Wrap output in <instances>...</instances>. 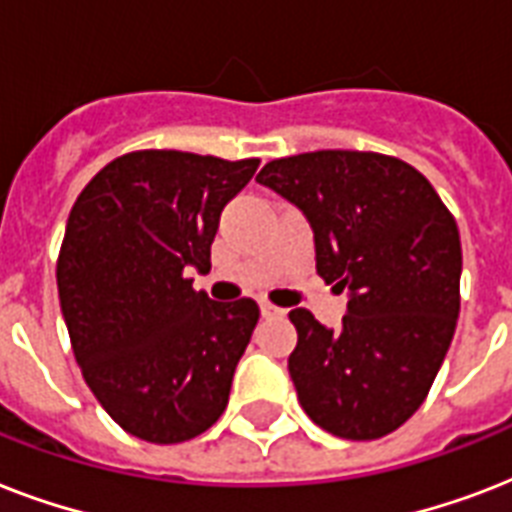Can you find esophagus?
Here are the masks:
<instances>
[{
    "instance_id": "34e87169",
    "label": "esophagus",
    "mask_w": 512,
    "mask_h": 512,
    "mask_svg": "<svg viewBox=\"0 0 512 512\" xmlns=\"http://www.w3.org/2000/svg\"><path fill=\"white\" fill-rule=\"evenodd\" d=\"M260 313H263L265 319H268V316H281V308H276V305H271V303H265V300H260Z\"/></svg>"
}]
</instances>
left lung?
Returning a JSON list of instances; mask_svg holds the SVG:
<instances>
[{
	"instance_id": "left-lung-1",
	"label": "left lung",
	"mask_w": 512,
	"mask_h": 512,
	"mask_svg": "<svg viewBox=\"0 0 512 512\" xmlns=\"http://www.w3.org/2000/svg\"><path fill=\"white\" fill-rule=\"evenodd\" d=\"M257 183L303 212L316 271L348 292L340 329L305 308L289 313L300 406L332 436H388L420 409L452 345L462 276L454 217L414 167L366 151L276 159Z\"/></svg>"
}]
</instances>
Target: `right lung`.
<instances>
[{
	"mask_svg": "<svg viewBox=\"0 0 512 512\" xmlns=\"http://www.w3.org/2000/svg\"><path fill=\"white\" fill-rule=\"evenodd\" d=\"M185 151H135L79 193L58 257V297L76 364L116 425L151 444L212 428L260 319L255 300L215 303L220 212L257 170Z\"/></svg>",
	"mask_w": 512,
	"mask_h": 512,
	"instance_id": "obj_1",
	"label": "right lung"
}]
</instances>
